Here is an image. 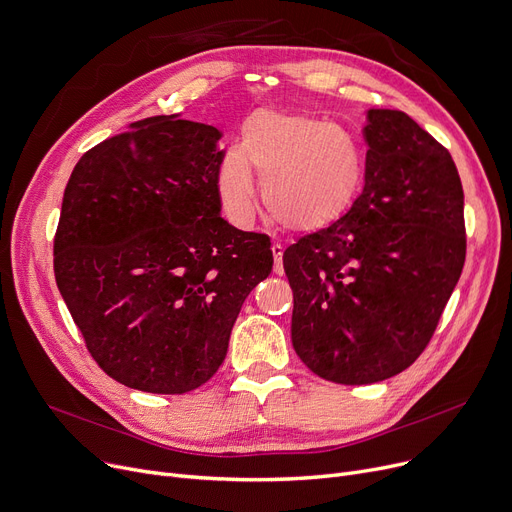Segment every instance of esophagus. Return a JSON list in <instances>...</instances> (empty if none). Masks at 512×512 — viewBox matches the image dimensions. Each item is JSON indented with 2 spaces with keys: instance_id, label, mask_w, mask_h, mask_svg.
Segmentation results:
<instances>
[{
  "instance_id": "esophagus-1",
  "label": "esophagus",
  "mask_w": 512,
  "mask_h": 512,
  "mask_svg": "<svg viewBox=\"0 0 512 512\" xmlns=\"http://www.w3.org/2000/svg\"><path fill=\"white\" fill-rule=\"evenodd\" d=\"M272 253H274V272L282 274L284 272V265H282V255H284V247L280 242H274L272 245Z\"/></svg>"
}]
</instances>
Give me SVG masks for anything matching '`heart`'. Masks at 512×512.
Returning <instances> with one entry per match:
<instances>
[{
  "label": "heart",
  "mask_w": 512,
  "mask_h": 512,
  "mask_svg": "<svg viewBox=\"0 0 512 512\" xmlns=\"http://www.w3.org/2000/svg\"><path fill=\"white\" fill-rule=\"evenodd\" d=\"M261 178L267 213L288 230L328 224L357 193L363 149L351 130L324 118L259 110L240 128V145L220 161L218 191L240 226L255 213L251 170Z\"/></svg>",
  "instance_id": "obj_1"
}]
</instances>
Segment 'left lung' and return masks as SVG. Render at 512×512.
<instances>
[{
    "instance_id": "1",
    "label": "left lung",
    "mask_w": 512,
    "mask_h": 512,
    "mask_svg": "<svg viewBox=\"0 0 512 512\" xmlns=\"http://www.w3.org/2000/svg\"><path fill=\"white\" fill-rule=\"evenodd\" d=\"M365 186L336 222L284 251L292 346L319 378H392L432 340L461 278L467 236L459 170L398 110H369Z\"/></svg>"
}]
</instances>
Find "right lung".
Masks as SVG:
<instances>
[{
  "mask_svg": "<svg viewBox=\"0 0 512 512\" xmlns=\"http://www.w3.org/2000/svg\"><path fill=\"white\" fill-rule=\"evenodd\" d=\"M220 130L176 116L89 149L66 184L53 272L87 351L116 382L184 394L222 365L272 242L222 215Z\"/></svg>",
  "mask_w": 512,
  "mask_h": 512,
  "instance_id": "1",
  "label": "right lung"
}]
</instances>
